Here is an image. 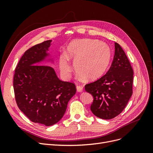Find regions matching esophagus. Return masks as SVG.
<instances>
[{"label":"esophagus","mask_w":153,"mask_h":153,"mask_svg":"<svg viewBox=\"0 0 153 153\" xmlns=\"http://www.w3.org/2000/svg\"><path fill=\"white\" fill-rule=\"evenodd\" d=\"M83 86L82 85H78L76 86V89L78 92H82L83 91Z\"/></svg>","instance_id":"34e87169"}]
</instances>
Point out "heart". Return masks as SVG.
<instances>
[{
  "mask_svg": "<svg viewBox=\"0 0 153 153\" xmlns=\"http://www.w3.org/2000/svg\"><path fill=\"white\" fill-rule=\"evenodd\" d=\"M69 59L74 61L77 73L87 80H93L102 76L111 60L108 46L96 39H76L71 41L66 53L61 55L59 65L64 74L71 70Z\"/></svg>",
  "mask_w": 153,
  "mask_h": 153,
  "instance_id": "obj_1",
  "label": "heart"
}]
</instances>
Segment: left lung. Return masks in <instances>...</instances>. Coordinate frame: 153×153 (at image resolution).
<instances>
[{"label":"left lung","mask_w":153,"mask_h":153,"mask_svg":"<svg viewBox=\"0 0 153 153\" xmlns=\"http://www.w3.org/2000/svg\"><path fill=\"white\" fill-rule=\"evenodd\" d=\"M133 70L126 53L115 43V55L105 75L85 85L93 96L92 112L103 119H111L121 114L133 94Z\"/></svg>","instance_id":"1"}]
</instances>
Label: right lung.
<instances>
[{"label":"right lung","instance_id":"add662e5","mask_svg":"<svg viewBox=\"0 0 153 153\" xmlns=\"http://www.w3.org/2000/svg\"><path fill=\"white\" fill-rule=\"evenodd\" d=\"M51 40L26 50L18 62L13 88L18 108L30 121L52 126L65 113L68 101L76 91L75 83L60 80L53 68L36 65L48 55Z\"/></svg>","mask_w":153,"mask_h":153}]
</instances>
